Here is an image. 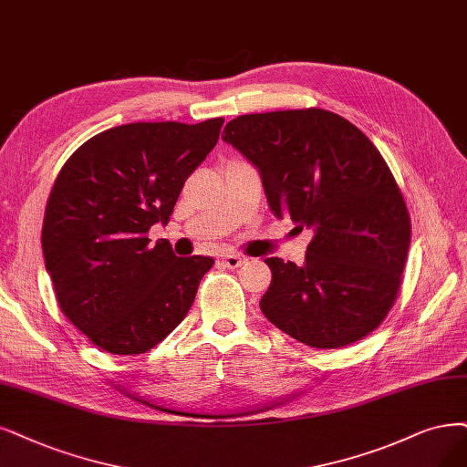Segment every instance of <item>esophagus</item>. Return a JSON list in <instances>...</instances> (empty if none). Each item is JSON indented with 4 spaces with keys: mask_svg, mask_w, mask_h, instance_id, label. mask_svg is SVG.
Masks as SVG:
<instances>
[{
    "mask_svg": "<svg viewBox=\"0 0 467 467\" xmlns=\"http://www.w3.org/2000/svg\"><path fill=\"white\" fill-rule=\"evenodd\" d=\"M246 260L243 255H236V254H227V255H223L221 257V264L224 265V267H229V269H236V267H240L243 265Z\"/></svg>",
    "mask_w": 467,
    "mask_h": 467,
    "instance_id": "1",
    "label": "esophagus"
}]
</instances>
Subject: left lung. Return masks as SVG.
Instances as JSON below:
<instances>
[{
    "mask_svg": "<svg viewBox=\"0 0 467 467\" xmlns=\"http://www.w3.org/2000/svg\"><path fill=\"white\" fill-rule=\"evenodd\" d=\"M252 161L275 217L312 229L306 264L267 257L260 307L312 348H340L387 317L402 283L410 215L369 138L337 113L309 108L252 113L223 130Z\"/></svg>",
    "mask_w": 467,
    "mask_h": 467,
    "instance_id": "left-lung-1",
    "label": "left lung"
}]
</instances>
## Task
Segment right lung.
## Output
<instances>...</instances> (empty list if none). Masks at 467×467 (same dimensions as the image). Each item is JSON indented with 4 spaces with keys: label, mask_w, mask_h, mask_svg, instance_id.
Segmentation results:
<instances>
[{
    "label": "right lung",
    "mask_w": 467,
    "mask_h": 467,
    "mask_svg": "<svg viewBox=\"0 0 467 467\" xmlns=\"http://www.w3.org/2000/svg\"><path fill=\"white\" fill-rule=\"evenodd\" d=\"M224 119L130 123L92 136L51 188L42 250L61 312L98 348L144 354L186 317L213 257H177L167 224L184 181L219 140Z\"/></svg>",
    "instance_id": "obj_1"
}]
</instances>
